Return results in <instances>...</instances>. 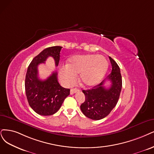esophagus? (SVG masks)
Returning a JSON list of instances; mask_svg holds the SVG:
<instances>
[{"label":"esophagus","instance_id":"1","mask_svg":"<svg viewBox=\"0 0 154 154\" xmlns=\"http://www.w3.org/2000/svg\"><path fill=\"white\" fill-rule=\"evenodd\" d=\"M79 91V89H77V88H73V89H70V94H73L74 93H75L76 92H77Z\"/></svg>","mask_w":154,"mask_h":154}]
</instances>
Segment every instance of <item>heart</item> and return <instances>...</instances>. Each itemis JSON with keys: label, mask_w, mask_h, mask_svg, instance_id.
I'll list each match as a JSON object with an SVG mask.
<instances>
[{"label": "heart", "mask_w": 154, "mask_h": 154, "mask_svg": "<svg viewBox=\"0 0 154 154\" xmlns=\"http://www.w3.org/2000/svg\"><path fill=\"white\" fill-rule=\"evenodd\" d=\"M109 66L106 59L101 55L85 54L73 56L69 64L60 68L61 81L67 86H72L79 74V81L83 86H96L103 78Z\"/></svg>", "instance_id": "1"}]
</instances>
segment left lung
<instances>
[{"label":"left lung","instance_id":"8db88e82","mask_svg":"<svg viewBox=\"0 0 154 154\" xmlns=\"http://www.w3.org/2000/svg\"><path fill=\"white\" fill-rule=\"evenodd\" d=\"M112 72L106 79L92 89L83 90L85 101L81 105L82 113L93 120H100L109 114L117 105L122 89V76L120 68L109 56ZM106 80L111 82L109 88L103 85Z\"/></svg>","mask_w":154,"mask_h":154}]
</instances>
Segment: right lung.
I'll return each instance as SVG.
<instances>
[{
  "label": "right lung",
  "instance_id": "right-lung-1",
  "mask_svg": "<svg viewBox=\"0 0 154 154\" xmlns=\"http://www.w3.org/2000/svg\"><path fill=\"white\" fill-rule=\"evenodd\" d=\"M61 48L53 46L44 49L32 60L28 67L25 83L26 98L30 107L39 115H53L70 94V89L60 86L56 72L44 81L38 76V65L44 63L48 57H53L56 66L58 65Z\"/></svg>",
  "mask_w": 154,
  "mask_h": 154
}]
</instances>
